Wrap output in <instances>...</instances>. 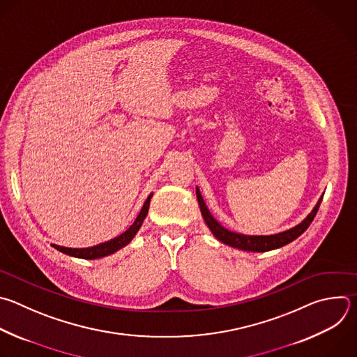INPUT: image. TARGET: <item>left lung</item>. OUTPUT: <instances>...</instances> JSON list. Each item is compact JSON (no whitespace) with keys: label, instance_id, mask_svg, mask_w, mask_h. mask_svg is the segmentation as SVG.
Here are the masks:
<instances>
[{"label":"left lung","instance_id":"1","mask_svg":"<svg viewBox=\"0 0 357 357\" xmlns=\"http://www.w3.org/2000/svg\"><path fill=\"white\" fill-rule=\"evenodd\" d=\"M196 197L199 202L202 215L206 221V225L210 228L211 234L215 236V238L225 245H229L232 248H238L243 251H248V252H266V251L278 250V248H282V247L290 244L296 238H298V236L310 227L311 221L314 220V217L318 211L321 200H322V196H321L319 200L317 202V204L314 206V208L310 211V214L301 222H298L297 225H294L286 231L271 234V235H247V234L231 231V229L225 228L224 225H221L210 213L197 186H196Z\"/></svg>","mask_w":357,"mask_h":357}]
</instances>
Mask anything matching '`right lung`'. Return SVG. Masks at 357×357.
Listing matches in <instances>:
<instances>
[{"mask_svg":"<svg viewBox=\"0 0 357 357\" xmlns=\"http://www.w3.org/2000/svg\"><path fill=\"white\" fill-rule=\"evenodd\" d=\"M153 197V193L149 195L147 200L144 202L139 215L136 217L135 222L125 231L122 232L121 235L114 236V238L109 240V241H105V243H100L98 245H93V247H88V248H68V247H61V245H56V244H52V247L68 257H73V258H79V259H99V258H103V257H107V255H112L114 254L116 251L122 250L123 247H126L128 244L132 243V240L136 236V234L139 232L144 218L147 217V213H149V208H150V200Z\"/></svg>","mask_w":357,"mask_h":357,"instance_id":"1","label":"right lung"}]
</instances>
